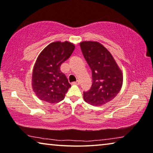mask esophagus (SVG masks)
<instances>
[{
	"label": "esophagus",
	"instance_id": "34e87169",
	"mask_svg": "<svg viewBox=\"0 0 153 153\" xmlns=\"http://www.w3.org/2000/svg\"><path fill=\"white\" fill-rule=\"evenodd\" d=\"M72 84H73V85H79V80H77L76 82H73Z\"/></svg>",
	"mask_w": 153,
	"mask_h": 153
}]
</instances>
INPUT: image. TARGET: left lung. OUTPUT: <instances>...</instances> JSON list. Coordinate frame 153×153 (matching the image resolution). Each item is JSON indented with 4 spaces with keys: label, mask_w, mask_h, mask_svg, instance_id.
<instances>
[{
    "label": "left lung",
    "mask_w": 153,
    "mask_h": 153,
    "mask_svg": "<svg viewBox=\"0 0 153 153\" xmlns=\"http://www.w3.org/2000/svg\"><path fill=\"white\" fill-rule=\"evenodd\" d=\"M92 73L91 89L83 92L86 102L91 105H104L114 98L121 89L123 74L111 53L96 42L79 44Z\"/></svg>",
    "instance_id": "1"
}]
</instances>
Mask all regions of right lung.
<instances>
[{
    "label": "right lung",
    "instance_id": "obj_1",
    "mask_svg": "<svg viewBox=\"0 0 153 153\" xmlns=\"http://www.w3.org/2000/svg\"><path fill=\"white\" fill-rule=\"evenodd\" d=\"M74 48L70 42H56L39 55L33 72V88L40 100L57 103L64 99L71 85L60 71V66L70 57Z\"/></svg>",
    "mask_w": 153,
    "mask_h": 153
}]
</instances>
